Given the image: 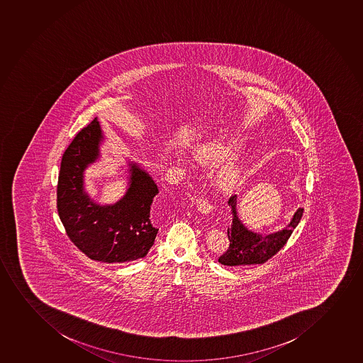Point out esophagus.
Returning a JSON list of instances; mask_svg holds the SVG:
<instances>
[{
	"instance_id": "1",
	"label": "esophagus",
	"mask_w": 363,
	"mask_h": 363,
	"mask_svg": "<svg viewBox=\"0 0 363 363\" xmlns=\"http://www.w3.org/2000/svg\"><path fill=\"white\" fill-rule=\"evenodd\" d=\"M196 207L203 213H210L215 208L213 203H211L210 199L208 198H203V196L196 199Z\"/></svg>"
}]
</instances>
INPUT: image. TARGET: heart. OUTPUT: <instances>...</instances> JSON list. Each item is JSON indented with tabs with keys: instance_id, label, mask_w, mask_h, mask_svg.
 I'll use <instances>...</instances> for the list:
<instances>
[{
	"instance_id": "heart-1",
	"label": "heart",
	"mask_w": 363,
	"mask_h": 363,
	"mask_svg": "<svg viewBox=\"0 0 363 363\" xmlns=\"http://www.w3.org/2000/svg\"><path fill=\"white\" fill-rule=\"evenodd\" d=\"M240 146L241 143L234 138L217 139L196 148L194 152L195 158L199 160L200 163L215 165V164L222 163L229 157L233 156ZM243 177H245V168L238 160H231L219 170V182L223 187H238Z\"/></svg>"
}]
</instances>
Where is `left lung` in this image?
Listing matches in <instances>:
<instances>
[{
	"instance_id": "left-lung-1",
	"label": "left lung",
	"mask_w": 363,
	"mask_h": 363,
	"mask_svg": "<svg viewBox=\"0 0 363 363\" xmlns=\"http://www.w3.org/2000/svg\"><path fill=\"white\" fill-rule=\"evenodd\" d=\"M228 203L233 213V224L228 228L230 245L225 253L218 259L222 265L226 266L257 265L267 262L285 246L303 215V208L300 207L284 229L273 234H257L248 230L238 218L236 208L238 195H231Z\"/></svg>"
}]
</instances>
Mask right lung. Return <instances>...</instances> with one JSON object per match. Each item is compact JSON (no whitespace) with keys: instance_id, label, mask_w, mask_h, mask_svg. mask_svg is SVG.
Returning <instances> with one entry per match:
<instances>
[{"instance_id":"add662e5","label":"right lung","mask_w":363,"mask_h":363,"mask_svg":"<svg viewBox=\"0 0 363 363\" xmlns=\"http://www.w3.org/2000/svg\"><path fill=\"white\" fill-rule=\"evenodd\" d=\"M97 118L82 128L63 153L57 211L70 241L97 262H127L146 257L158 229L150 213L158 188L137 163H129V187L113 205L94 203L84 187L85 170L101 156Z\"/></svg>"}]
</instances>
